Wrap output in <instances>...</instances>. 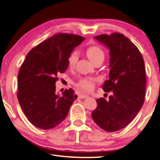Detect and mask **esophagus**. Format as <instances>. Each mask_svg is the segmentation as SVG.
Masks as SVG:
<instances>
[{
    "mask_svg": "<svg viewBox=\"0 0 160 160\" xmlns=\"http://www.w3.org/2000/svg\"><path fill=\"white\" fill-rule=\"evenodd\" d=\"M87 97V96L85 94H80L79 96H78V98H85Z\"/></svg>",
    "mask_w": 160,
    "mask_h": 160,
    "instance_id": "34e87169",
    "label": "esophagus"
}]
</instances>
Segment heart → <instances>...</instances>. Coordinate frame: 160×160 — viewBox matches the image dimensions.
Here are the masks:
<instances>
[{
  "label": "heart",
  "mask_w": 160,
  "mask_h": 160,
  "mask_svg": "<svg viewBox=\"0 0 160 160\" xmlns=\"http://www.w3.org/2000/svg\"><path fill=\"white\" fill-rule=\"evenodd\" d=\"M87 54L90 60L93 64L96 62L98 60H104V52L100 47L94 45L91 46L87 50ZM79 57V53L77 51H74L71 53L69 58H68V64L70 67H73L76 64ZM97 81L96 79L93 78H84L81 79L78 85L80 89L84 91H91L93 89L94 84Z\"/></svg>",
  "instance_id": "obj_1"
}]
</instances>
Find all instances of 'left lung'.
Segmentation results:
<instances>
[{
	"label": "left lung",
	"mask_w": 160,
	"mask_h": 160,
	"mask_svg": "<svg viewBox=\"0 0 160 160\" xmlns=\"http://www.w3.org/2000/svg\"><path fill=\"white\" fill-rule=\"evenodd\" d=\"M109 49V78L102 85L105 92L111 91L109 100H96L98 107L91 117L97 125L108 132L128 126L144 101L146 79L143 57L138 47L122 33L94 37Z\"/></svg>",
	"instance_id": "left-lung-1"
}]
</instances>
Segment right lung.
Here are the masks:
<instances>
[{"label":"right lung","instance_id":"obj_1","mask_svg":"<svg viewBox=\"0 0 160 160\" xmlns=\"http://www.w3.org/2000/svg\"><path fill=\"white\" fill-rule=\"evenodd\" d=\"M84 40L82 36L57 33L28 53L18 75L17 97L23 113L37 128L48 130L67 116L75 99L72 89L56 93L57 76L67 69L71 53Z\"/></svg>","mask_w":160,"mask_h":160}]
</instances>
